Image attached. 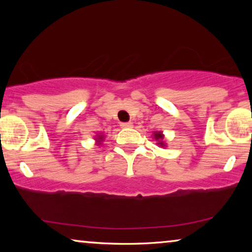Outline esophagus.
I'll return each mask as SVG.
<instances>
[{"label": "esophagus", "mask_w": 252, "mask_h": 252, "mask_svg": "<svg viewBox=\"0 0 252 252\" xmlns=\"http://www.w3.org/2000/svg\"><path fill=\"white\" fill-rule=\"evenodd\" d=\"M120 127H123V128H129V127H132V123H122L120 124Z\"/></svg>", "instance_id": "obj_1"}]
</instances>
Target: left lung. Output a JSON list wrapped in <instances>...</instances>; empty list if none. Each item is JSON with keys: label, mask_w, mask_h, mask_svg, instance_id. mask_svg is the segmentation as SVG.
I'll return each mask as SVG.
<instances>
[{"label": "left lung", "mask_w": 252, "mask_h": 252, "mask_svg": "<svg viewBox=\"0 0 252 252\" xmlns=\"http://www.w3.org/2000/svg\"><path fill=\"white\" fill-rule=\"evenodd\" d=\"M155 139H156V140H161V139H163V135H161V133L160 132L159 133H155ZM158 144L163 146V142H160V141H159V143H158Z\"/></svg>", "instance_id": "left-lung-1"}]
</instances>
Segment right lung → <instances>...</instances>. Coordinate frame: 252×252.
Instances as JSON below:
<instances>
[{"label": "right lung", "mask_w": 252, "mask_h": 252, "mask_svg": "<svg viewBox=\"0 0 252 252\" xmlns=\"http://www.w3.org/2000/svg\"><path fill=\"white\" fill-rule=\"evenodd\" d=\"M98 139H99V140H102V136H98Z\"/></svg>", "instance_id": "1"}]
</instances>
